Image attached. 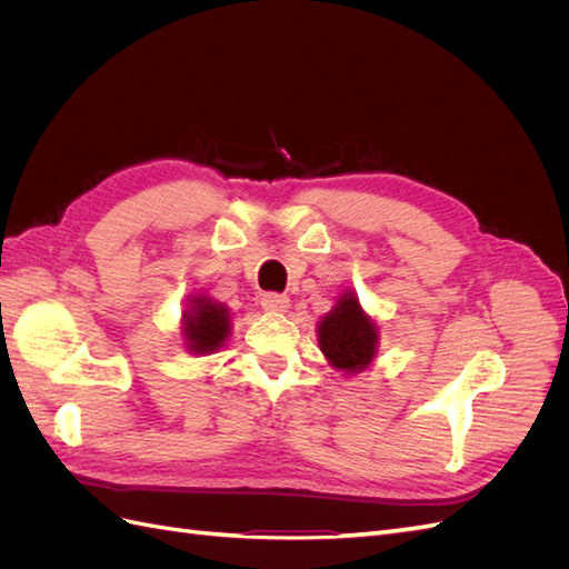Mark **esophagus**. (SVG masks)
Masks as SVG:
<instances>
[{"mask_svg": "<svg viewBox=\"0 0 569 569\" xmlns=\"http://www.w3.org/2000/svg\"><path fill=\"white\" fill-rule=\"evenodd\" d=\"M261 306H263V311H268V313H287L289 297H284V295H266L261 299Z\"/></svg>", "mask_w": 569, "mask_h": 569, "instance_id": "1", "label": "esophagus"}]
</instances>
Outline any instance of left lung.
<instances>
[{"label":"left lung","instance_id":"8db88e82","mask_svg":"<svg viewBox=\"0 0 569 569\" xmlns=\"http://www.w3.org/2000/svg\"><path fill=\"white\" fill-rule=\"evenodd\" d=\"M380 343V325L360 306L353 289H343L330 313L318 322V347L327 363L343 375H358L372 366Z\"/></svg>","mask_w":569,"mask_h":569}]
</instances>
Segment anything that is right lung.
Instances as JSON below:
<instances>
[{
  "label": "right lung",
  "mask_w": 569,
  "mask_h": 569,
  "mask_svg": "<svg viewBox=\"0 0 569 569\" xmlns=\"http://www.w3.org/2000/svg\"><path fill=\"white\" fill-rule=\"evenodd\" d=\"M232 332L230 308L213 301L203 291H194L187 297L180 320L182 347L192 356H211L226 347Z\"/></svg>",
  "instance_id": "1"
}]
</instances>
